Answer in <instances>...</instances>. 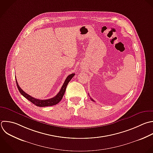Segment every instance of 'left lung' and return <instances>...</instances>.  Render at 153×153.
Returning <instances> with one entry per match:
<instances>
[{"instance_id":"obj_1","label":"left lung","mask_w":153,"mask_h":153,"mask_svg":"<svg viewBox=\"0 0 153 153\" xmlns=\"http://www.w3.org/2000/svg\"><path fill=\"white\" fill-rule=\"evenodd\" d=\"M90 99H91V100H92V101H94V100H93V99H91V98H90Z\"/></svg>"}]
</instances>
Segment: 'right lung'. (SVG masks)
I'll use <instances>...</instances> for the list:
<instances>
[{"label": "right lung", "mask_w": 153, "mask_h": 153, "mask_svg": "<svg viewBox=\"0 0 153 153\" xmlns=\"http://www.w3.org/2000/svg\"><path fill=\"white\" fill-rule=\"evenodd\" d=\"M75 74H72L69 75L68 76V77L66 78V79H65L60 91L58 93V94L54 96L53 98L51 99H46V100H40V99H35L33 97H32L31 96L29 95L28 94H27L26 93H25L19 85L17 81H16V83H17V88L19 90V91L20 92V93L25 97H26L27 100H29V101H30L32 103H33L34 105H35L37 106H40V107H44V106H53V105H55L56 104H57L63 98V96L65 93L66 89V87L69 83V82L71 81V79L73 78V76H74ZM17 80V79H16Z\"/></svg>", "instance_id": "add662e5"}]
</instances>
